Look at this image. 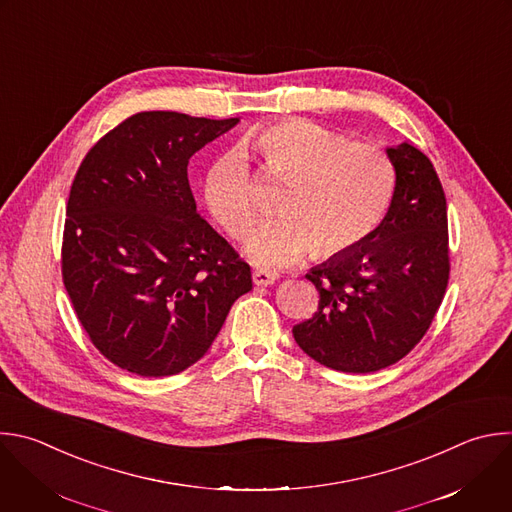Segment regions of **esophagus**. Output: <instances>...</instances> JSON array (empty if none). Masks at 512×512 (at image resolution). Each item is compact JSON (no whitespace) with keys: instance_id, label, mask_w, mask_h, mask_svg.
<instances>
[{"instance_id":"obj_1","label":"esophagus","mask_w":512,"mask_h":512,"mask_svg":"<svg viewBox=\"0 0 512 512\" xmlns=\"http://www.w3.org/2000/svg\"><path fill=\"white\" fill-rule=\"evenodd\" d=\"M277 277L279 275L275 271H267V269H255L253 271V283L255 285H263V287L273 285L277 281Z\"/></svg>"}]
</instances>
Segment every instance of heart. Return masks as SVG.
<instances>
[{"label": "heart", "instance_id": "obj_1", "mask_svg": "<svg viewBox=\"0 0 512 512\" xmlns=\"http://www.w3.org/2000/svg\"><path fill=\"white\" fill-rule=\"evenodd\" d=\"M269 181L285 185L283 215L261 223L245 253L261 265H289L313 249L327 259L360 247L382 223L396 191V166L386 150L352 142L303 118L247 132ZM203 197L211 215L233 237L249 233L261 213L257 181L237 150L219 156L205 173Z\"/></svg>", "mask_w": 512, "mask_h": 512}]
</instances>
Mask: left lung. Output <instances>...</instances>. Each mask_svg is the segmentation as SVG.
I'll return each mask as SVG.
<instances>
[{
	"label": "left lung",
	"mask_w": 512,
	"mask_h": 512,
	"mask_svg": "<svg viewBox=\"0 0 512 512\" xmlns=\"http://www.w3.org/2000/svg\"><path fill=\"white\" fill-rule=\"evenodd\" d=\"M388 154L396 191L384 221L360 247L305 275L319 303L293 325L297 346L337 372H378L410 354L450 277L446 197L434 164L408 142Z\"/></svg>",
	"instance_id": "8db88e82"
}]
</instances>
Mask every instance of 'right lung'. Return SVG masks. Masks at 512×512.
<instances>
[{"instance_id": "right-lung-1", "label": "right lung", "mask_w": 512, "mask_h": 512, "mask_svg": "<svg viewBox=\"0 0 512 512\" xmlns=\"http://www.w3.org/2000/svg\"><path fill=\"white\" fill-rule=\"evenodd\" d=\"M239 118L138 112L106 132L74 177L62 279L94 348L144 378L199 362L251 267L197 213L189 158Z\"/></svg>"}]
</instances>
